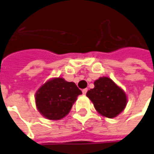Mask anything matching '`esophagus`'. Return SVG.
Listing matches in <instances>:
<instances>
[{
    "label": "esophagus",
    "instance_id": "obj_1",
    "mask_svg": "<svg viewBox=\"0 0 154 154\" xmlns=\"http://www.w3.org/2000/svg\"><path fill=\"white\" fill-rule=\"evenodd\" d=\"M87 88H86V89H83V90H82V93H83L84 95H86V94H87Z\"/></svg>",
    "mask_w": 154,
    "mask_h": 154
}]
</instances>
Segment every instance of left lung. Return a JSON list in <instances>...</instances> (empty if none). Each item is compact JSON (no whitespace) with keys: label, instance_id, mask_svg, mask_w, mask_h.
I'll list each match as a JSON object with an SVG mask.
<instances>
[{"label":"left lung","instance_id":"obj_1","mask_svg":"<svg viewBox=\"0 0 154 154\" xmlns=\"http://www.w3.org/2000/svg\"><path fill=\"white\" fill-rule=\"evenodd\" d=\"M95 87L87 92V97L94 104L98 113L107 118H114L125 108V92L110 78L100 77L95 81Z\"/></svg>","mask_w":154,"mask_h":154}]
</instances>
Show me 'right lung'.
Masks as SVG:
<instances>
[{
    "mask_svg": "<svg viewBox=\"0 0 154 154\" xmlns=\"http://www.w3.org/2000/svg\"><path fill=\"white\" fill-rule=\"evenodd\" d=\"M81 94L82 91L74 82L57 77L48 81L37 91L35 103L42 116L48 119L57 120L69 113Z\"/></svg>",
    "mask_w": 154,
    "mask_h": 154,
    "instance_id": "obj_1",
    "label": "right lung"
}]
</instances>
